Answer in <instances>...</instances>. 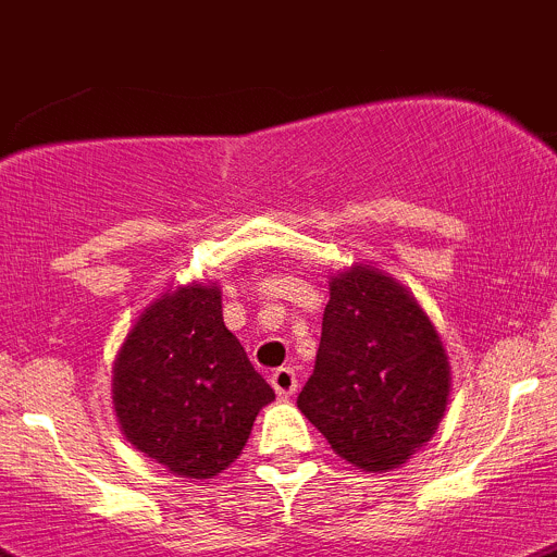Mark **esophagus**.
Returning a JSON list of instances; mask_svg holds the SVG:
<instances>
[{
  "label": "esophagus",
  "instance_id": "esophagus-1",
  "mask_svg": "<svg viewBox=\"0 0 557 557\" xmlns=\"http://www.w3.org/2000/svg\"><path fill=\"white\" fill-rule=\"evenodd\" d=\"M272 387L274 393H277L280 398H290L296 393V387H299V379H296L294 368H277V371H272Z\"/></svg>",
  "mask_w": 557,
  "mask_h": 557
}]
</instances>
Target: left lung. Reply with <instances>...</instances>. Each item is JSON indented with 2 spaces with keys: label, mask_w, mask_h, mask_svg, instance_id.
I'll use <instances>...</instances> for the list:
<instances>
[{
  "label": "left lung",
  "mask_w": 557,
  "mask_h": 557,
  "mask_svg": "<svg viewBox=\"0 0 557 557\" xmlns=\"http://www.w3.org/2000/svg\"><path fill=\"white\" fill-rule=\"evenodd\" d=\"M448 396V355L418 299L376 267L337 272L296 398L332 450L357 470H396L434 436Z\"/></svg>",
  "instance_id": "left-lung-1"
}]
</instances>
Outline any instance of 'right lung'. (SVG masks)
I'll list each match as a JSON object with an SVG mask.
<instances>
[{"label":"right lung","instance_id":"add662e5","mask_svg":"<svg viewBox=\"0 0 557 557\" xmlns=\"http://www.w3.org/2000/svg\"><path fill=\"white\" fill-rule=\"evenodd\" d=\"M274 389L222 319L216 283L178 285L143 310L112 368L128 443L181 478H214L242 456Z\"/></svg>","mask_w":557,"mask_h":557}]
</instances>
